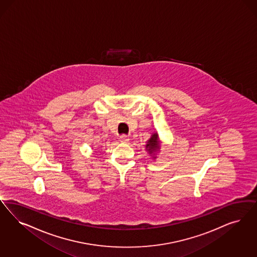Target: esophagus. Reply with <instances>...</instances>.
<instances>
[{
	"mask_svg": "<svg viewBox=\"0 0 257 257\" xmlns=\"http://www.w3.org/2000/svg\"><path fill=\"white\" fill-rule=\"evenodd\" d=\"M119 140H120L121 143H128L130 142V137L126 136V135H122V136H120Z\"/></svg>",
	"mask_w": 257,
	"mask_h": 257,
	"instance_id": "esophagus-1",
	"label": "esophagus"
}]
</instances>
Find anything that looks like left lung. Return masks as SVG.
Wrapping results in <instances>:
<instances>
[{"mask_svg": "<svg viewBox=\"0 0 257 257\" xmlns=\"http://www.w3.org/2000/svg\"><path fill=\"white\" fill-rule=\"evenodd\" d=\"M161 145H162V142L159 138L157 132L152 133L146 145V150L148 151L149 156H151L153 159H156L157 153L161 149Z\"/></svg>", "mask_w": 257, "mask_h": 257, "instance_id": "8db88e82", "label": "left lung"}]
</instances>
